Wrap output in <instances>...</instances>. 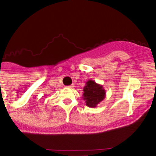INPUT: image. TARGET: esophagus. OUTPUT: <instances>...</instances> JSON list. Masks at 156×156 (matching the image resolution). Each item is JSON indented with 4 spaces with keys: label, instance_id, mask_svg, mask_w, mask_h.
<instances>
[{
    "label": "esophagus",
    "instance_id": "34e87169",
    "mask_svg": "<svg viewBox=\"0 0 156 156\" xmlns=\"http://www.w3.org/2000/svg\"><path fill=\"white\" fill-rule=\"evenodd\" d=\"M67 87L70 88V89H72V88H73V85H70V86H68Z\"/></svg>",
    "mask_w": 156,
    "mask_h": 156
}]
</instances>
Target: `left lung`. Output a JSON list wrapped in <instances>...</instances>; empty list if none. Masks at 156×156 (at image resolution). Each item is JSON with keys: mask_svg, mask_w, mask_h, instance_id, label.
I'll return each instance as SVG.
<instances>
[{"mask_svg": "<svg viewBox=\"0 0 156 156\" xmlns=\"http://www.w3.org/2000/svg\"><path fill=\"white\" fill-rule=\"evenodd\" d=\"M83 92V99L86 100V105L90 108L96 107L97 105L101 102L105 96V91L102 86L92 80L86 82Z\"/></svg>", "mask_w": 156, "mask_h": 156, "instance_id": "1", "label": "left lung"}]
</instances>
